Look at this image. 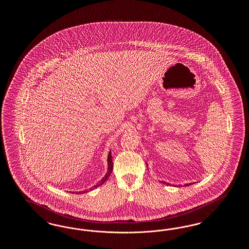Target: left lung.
<instances>
[{
	"mask_svg": "<svg viewBox=\"0 0 249 249\" xmlns=\"http://www.w3.org/2000/svg\"><path fill=\"white\" fill-rule=\"evenodd\" d=\"M163 183H165V182H163ZM165 184H167V183H165ZM185 186H189V184H187V185H185ZM180 187V186H179Z\"/></svg>",
	"mask_w": 249,
	"mask_h": 249,
	"instance_id": "8db88e82",
	"label": "left lung"
}]
</instances>
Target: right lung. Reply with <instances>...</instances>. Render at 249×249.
<instances>
[{"instance_id":"right-lung-1","label":"right lung","mask_w":249,"mask_h":249,"mask_svg":"<svg viewBox=\"0 0 249 249\" xmlns=\"http://www.w3.org/2000/svg\"><path fill=\"white\" fill-rule=\"evenodd\" d=\"M107 162H108V171H107V175L105 176V178H103L98 184H96L94 186V188H98V187H100V186H102L106 181L107 180V178L110 177V175H111V173H112V170H113V160H112V154H111V151L109 152V154H108V158H107ZM91 190V189H90ZM85 192H88V190H85V191H82V192H78V193H85Z\"/></svg>"}]
</instances>
